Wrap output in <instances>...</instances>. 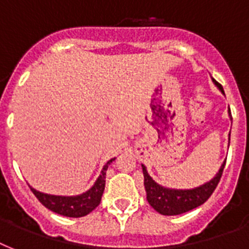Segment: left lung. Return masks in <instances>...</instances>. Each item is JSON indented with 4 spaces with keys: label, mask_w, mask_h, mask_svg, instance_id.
I'll use <instances>...</instances> for the list:
<instances>
[{
    "label": "left lung",
    "mask_w": 249,
    "mask_h": 249,
    "mask_svg": "<svg viewBox=\"0 0 249 249\" xmlns=\"http://www.w3.org/2000/svg\"><path fill=\"white\" fill-rule=\"evenodd\" d=\"M218 89L224 93V89L220 84L213 80ZM231 116V115H230ZM232 120V117H230ZM229 141H230V134H229ZM225 164L221 165L218 173L211 179L209 182H205L204 185L195 187L190 190H176L166 189L156 183L148 174L146 166L142 165L144 177V189H146V195H147L148 204L155 209L156 212L164 216H176V214H182V213L189 212L191 209L196 208L199 205L204 204L208 200L209 196L212 195L214 189L218 185L221 179L222 172H224Z\"/></svg>",
    "instance_id": "8db88e82"
}]
</instances>
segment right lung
Instances as JSON below:
<instances>
[{
  "mask_svg": "<svg viewBox=\"0 0 249 249\" xmlns=\"http://www.w3.org/2000/svg\"><path fill=\"white\" fill-rule=\"evenodd\" d=\"M115 159L108 160L106 165L103 166L99 177L97 181L88 191L75 195V196H59V195H50V194H44L37 191L33 187H31L32 193L36 195V197L40 200L42 205L53 211V212L62 214L66 217H84L89 214L91 211L97 208L101 203L102 194L105 191L106 186V170L108 165L112 163Z\"/></svg>",
  "mask_w": 249,
  "mask_h": 249,
  "instance_id": "1",
  "label": "right lung"
}]
</instances>
